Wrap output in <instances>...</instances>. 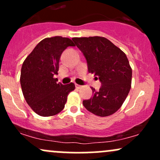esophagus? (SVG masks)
<instances>
[{"mask_svg": "<svg viewBox=\"0 0 160 160\" xmlns=\"http://www.w3.org/2000/svg\"><path fill=\"white\" fill-rule=\"evenodd\" d=\"M75 86H76L77 89H80V88L82 87V86L80 85H78V84H75Z\"/></svg>", "mask_w": 160, "mask_h": 160, "instance_id": "obj_1", "label": "esophagus"}]
</instances>
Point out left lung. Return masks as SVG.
Returning <instances> with one entry per match:
<instances>
[{"mask_svg": "<svg viewBox=\"0 0 160 160\" xmlns=\"http://www.w3.org/2000/svg\"><path fill=\"white\" fill-rule=\"evenodd\" d=\"M73 41L85 57L89 72L102 83L92 97L82 101L86 110L99 117L118 111L131 89L132 71L126 54L103 37L74 38Z\"/></svg>", "mask_w": 160, "mask_h": 160, "instance_id": "left-lung-1", "label": "left lung"}]
</instances>
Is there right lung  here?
Returning a JSON list of instances; mask_svg holds the SVG:
<instances>
[{"instance_id":"obj_1","label":"right lung","mask_w":160,"mask_h":160,"mask_svg":"<svg viewBox=\"0 0 160 160\" xmlns=\"http://www.w3.org/2000/svg\"><path fill=\"white\" fill-rule=\"evenodd\" d=\"M74 47L68 38L56 36L42 40L24 61L21 69L22 90L25 101L37 114L50 117L65 108L68 95L75 89L73 82H57L58 63L63 51Z\"/></svg>"}]
</instances>
